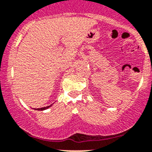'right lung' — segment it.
Here are the masks:
<instances>
[{"label": "right lung", "instance_id": "right-lung-1", "mask_svg": "<svg viewBox=\"0 0 152 152\" xmlns=\"http://www.w3.org/2000/svg\"><path fill=\"white\" fill-rule=\"evenodd\" d=\"M51 105H49V106H47V107H41V108H37V109H35V110H39V111H43V110H45L47 109V108H48V107H50Z\"/></svg>", "mask_w": 152, "mask_h": 152}]
</instances>
